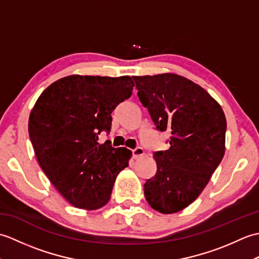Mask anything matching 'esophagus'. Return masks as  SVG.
Masks as SVG:
<instances>
[{
	"label": "esophagus",
	"mask_w": 259,
	"mask_h": 259,
	"mask_svg": "<svg viewBox=\"0 0 259 259\" xmlns=\"http://www.w3.org/2000/svg\"><path fill=\"white\" fill-rule=\"evenodd\" d=\"M144 155H145V150H144V148H142V147H137L136 149L133 150V158L134 159H138Z\"/></svg>",
	"instance_id": "esophagus-1"
}]
</instances>
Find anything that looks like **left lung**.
<instances>
[{
  "label": "left lung",
  "instance_id": "left-lung-1",
  "mask_svg": "<svg viewBox=\"0 0 259 259\" xmlns=\"http://www.w3.org/2000/svg\"><path fill=\"white\" fill-rule=\"evenodd\" d=\"M133 79L156 129L170 133L168 149L153 152L157 171L144 185L145 197L159 212H178L201 194L222 161L225 113L206 90L180 75Z\"/></svg>",
  "mask_w": 259,
  "mask_h": 259
}]
</instances>
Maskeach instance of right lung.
Instances as JSON below:
<instances>
[{
    "label": "right lung",
    "mask_w": 259,
    "mask_h": 259,
    "mask_svg": "<svg viewBox=\"0 0 259 259\" xmlns=\"http://www.w3.org/2000/svg\"><path fill=\"white\" fill-rule=\"evenodd\" d=\"M134 87L128 75H69L48 87L32 109L29 135L38 164L74 207L106 205L115 177L128 167L130 150L98 139L109 133L112 111Z\"/></svg>",
    "instance_id": "right-lung-1"
}]
</instances>
